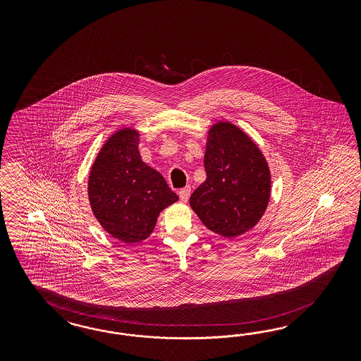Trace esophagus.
<instances>
[{
	"instance_id": "esophagus-1",
	"label": "esophagus",
	"mask_w": 361,
	"mask_h": 361,
	"mask_svg": "<svg viewBox=\"0 0 361 361\" xmlns=\"http://www.w3.org/2000/svg\"><path fill=\"white\" fill-rule=\"evenodd\" d=\"M178 196H180V200H181L183 202H186L188 198L190 196V186L183 188V189L178 192Z\"/></svg>"
}]
</instances>
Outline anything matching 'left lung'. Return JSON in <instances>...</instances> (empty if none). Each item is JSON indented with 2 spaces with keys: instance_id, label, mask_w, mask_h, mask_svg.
<instances>
[{
  "instance_id": "obj_1",
  "label": "left lung",
  "mask_w": 361,
  "mask_h": 361,
  "mask_svg": "<svg viewBox=\"0 0 361 361\" xmlns=\"http://www.w3.org/2000/svg\"><path fill=\"white\" fill-rule=\"evenodd\" d=\"M207 180L189 204L209 230L234 238L252 229L270 201L267 161L249 135L229 121L210 127L204 157Z\"/></svg>"
}]
</instances>
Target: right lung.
<instances>
[{
  "label": "right lung",
  "instance_id": "right-lung-1",
  "mask_svg": "<svg viewBox=\"0 0 361 361\" xmlns=\"http://www.w3.org/2000/svg\"><path fill=\"white\" fill-rule=\"evenodd\" d=\"M139 136L133 128L111 135L88 176V200L95 219L126 243L148 238L160 212L178 200L164 177L142 161Z\"/></svg>",
  "mask_w": 361,
  "mask_h": 361
}]
</instances>
